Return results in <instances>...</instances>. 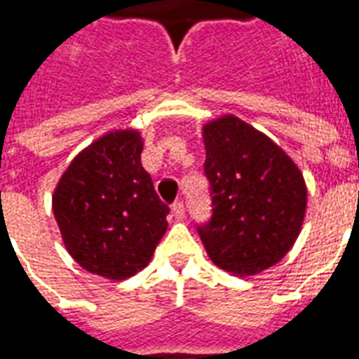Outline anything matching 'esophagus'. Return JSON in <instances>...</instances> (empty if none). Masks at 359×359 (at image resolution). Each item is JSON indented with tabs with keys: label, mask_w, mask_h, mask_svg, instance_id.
I'll use <instances>...</instances> for the list:
<instances>
[{
	"label": "esophagus",
	"mask_w": 359,
	"mask_h": 359,
	"mask_svg": "<svg viewBox=\"0 0 359 359\" xmlns=\"http://www.w3.org/2000/svg\"><path fill=\"white\" fill-rule=\"evenodd\" d=\"M171 213H172V217L175 219H182L184 217V203L180 202H175L171 205Z\"/></svg>",
	"instance_id": "obj_1"
}]
</instances>
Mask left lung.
Returning <instances> with one entry per match:
<instances>
[{
    "mask_svg": "<svg viewBox=\"0 0 359 359\" xmlns=\"http://www.w3.org/2000/svg\"><path fill=\"white\" fill-rule=\"evenodd\" d=\"M210 180V223L198 226L213 264L256 275L278 264L298 238L308 188L298 165L269 136L234 115L202 128Z\"/></svg>",
    "mask_w": 359,
    "mask_h": 359,
    "instance_id": "1",
    "label": "left lung"
}]
</instances>
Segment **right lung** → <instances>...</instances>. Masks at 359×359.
<instances>
[{
	"instance_id": "right-lung-1",
	"label": "right lung",
	"mask_w": 359,
	"mask_h": 359,
	"mask_svg": "<svg viewBox=\"0 0 359 359\" xmlns=\"http://www.w3.org/2000/svg\"><path fill=\"white\" fill-rule=\"evenodd\" d=\"M142 148L138 130H109L74 157L51 196L67 252L111 280L144 269L167 231L169 208L142 167Z\"/></svg>"
}]
</instances>
